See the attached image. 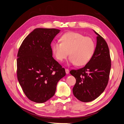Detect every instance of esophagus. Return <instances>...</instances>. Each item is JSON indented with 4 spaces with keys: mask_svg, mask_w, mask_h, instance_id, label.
Returning <instances> with one entry per match:
<instances>
[{
    "mask_svg": "<svg viewBox=\"0 0 124 124\" xmlns=\"http://www.w3.org/2000/svg\"><path fill=\"white\" fill-rule=\"evenodd\" d=\"M65 71H66V74H69V70L68 69H65Z\"/></svg>",
    "mask_w": 124,
    "mask_h": 124,
    "instance_id": "34e87169",
    "label": "esophagus"
}]
</instances>
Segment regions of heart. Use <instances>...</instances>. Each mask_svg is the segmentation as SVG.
<instances>
[{"instance_id":"1","label":"heart","mask_w":124,"mask_h":124,"mask_svg":"<svg viewBox=\"0 0 124 124\" xmlns=\"http://www.w3.org/2000/svg\"><path fill=\"white\" fill-rule=\"evenodd\" d=\"M60 40L61 43L54 42L52 45L53 53L60 62L66 58L69 52V62L83 66L90 61L94 53L95 43L91 37L71 31L63 34Z\"/></svg>"}]
</instances>
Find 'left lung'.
Here are the masks:
<instances>
[{
    "label": "left lung",
    "instance_id": "obj_1",
    "mask_svg": "<svg viewBox=\"0 0 124 124\" xmlns=\"http://www.w3.org/2000/svg\"><path fill=\"white\" fill-rule=\"evenodd\" d=\"M94 53L83 68L72 70L70 74L76 79L73 93L82 102L96 99L102 93L108 83L111 67L110 51L105 40L98 33Z\"/></svg>",
    "mask_w": 124,
    "mask_h": 124
}]
</instances>
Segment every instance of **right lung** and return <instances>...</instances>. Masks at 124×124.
<instances>
[{"mask_svg":"<svg viewBox=\"0 0 124 124\" xmlns=\"http://www.w3.org/2000/svg\"><path fill=\"white\" fill-rule=\"evenodd\" d=\"M55 28H36L26 37L17 53V77L27 98L43 103L53 97L65 70L52 57V41L60 32Z\"/></svg>","mask_w":124,"mask_h":124,"instance_id":"1","label":"right lung"}]
</instances>
